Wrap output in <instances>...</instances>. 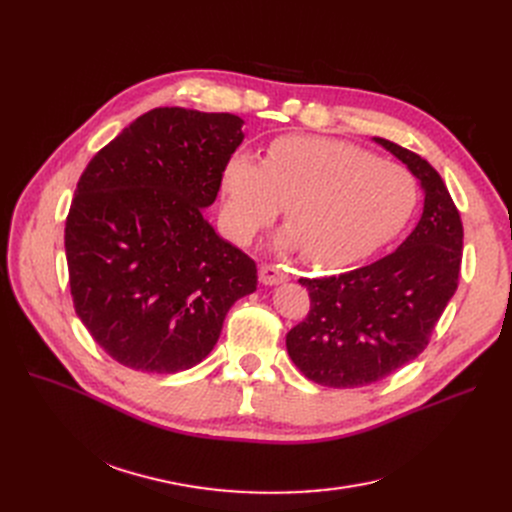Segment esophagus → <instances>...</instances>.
I'll use <instances>...</instances> for the list:
<instances>
[{
	"mask_svg": "<svg viewBox=\"0 0 512 512\" xmlns=\"http://www.w3.org/2000/svg\"><path fill=\"white\" fill-rule=\"evenodd\" d=\"M287 279H289V275L281 264H266V262L260 264V281L264 285H277Z\"/></svg>",
	"mask_w": 512,
	"mask_h": 512,
	"instance_id": "1",
	"label": "esophagus"
}]
</instances>
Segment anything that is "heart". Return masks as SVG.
I'll return each instance as SVG.
<instances>
[{
  "mask_svg": "<svg viewBox=\"0 0 512 512\" xmlns=\"http://www.w3.org/2000/svg\"><path fill=\"white\" fill-rule=\"evenodd\" d=\"M223 218L237 243L269 227L285 206L287 241L321 266H344L392 239L417 206L406 168L358 145L283 137L264 164L235 154L223 170Z\"/></svg>",
  "mask_w": 512,
  "mask_h": 512,
  "instance_id": "b5f03b06",
  "label": "heart"
}]
</instances>
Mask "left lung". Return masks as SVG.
<instances>
[{"label": "left lung", "mask_w": 512, "mask_h": 512, "mask_svg": "<svg viewBox=\"0 0 512 512\" xmlns=\"http://www.w3.org/2000/svg\"><path fill=\"white\" fill-rule=\"evenodd\" d=\"M425 189V208L392 254L350 273L300 279L306 319L285 337L289 358L310 381L327 387L377 383L427 346L458 287L462 221L440 173L419 154L375 137Z\"/></svg>", "instance_id": "8db88e82"}]
</instances>
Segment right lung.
I'll return each mask as SVG.
<instances>
[{"label":"right lung","instance_id":"add662e5","mask_svg":"<svg viewBox=\"0 0 512 512\" xmlns=\"http://www.w3.org/2000/svg\"><path fill=\"white\" fill-rule=\"evenodd\" d=\"M241 125L227 112L154 108L83 170L64 227L70 296L97 346L123 367H196L229 308L256 291V262L204 218Z\"/></svg>","mask_w":512,"mask_h":512}]
</instances>
